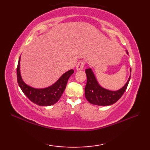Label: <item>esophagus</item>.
<instances>
[{"mask_svg": "<svg viewBox=\"0 0 150 150\" xmlns=\"http://www.w3.org/2000/svg\"><path fill=\"white\" fill-rule=\"evenodd\" d=\"M84 65H85V62L84 61L79 62L77 64V66H76V69H77V70H82V69L84 68Z\"/></svg>", "mask_w": 150, "mask_h": 150, "instance_id": "esophagus-1", "label": "esophagus"}]
</instances>
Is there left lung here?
Segmentation results:
<instances>
[{"instance_id":"left-lung-1","label":"left lung","mask_w":150,"mask_h":150,"mask_svg":"<svg viewBox=\"0 0 150 150\" xmlns=\"http://www.w3.org/2000/svg\"><path fill=\"white\" fill-rule=\"evenodd\" d=\"M126 53L128 54L127 50ZM85 72L87 76V83L85 86V97L89 103L97 106H109L115 103L126 91L131 77V76H129L126 84L120 90L113 91L106 90L98 84L90 68L86 69Z\"/></svg>"}]
</instances>
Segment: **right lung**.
Instances as JSON below:
<instances>
[{"label":"right lung","mask_w":150,"mask_h":150,"mask_svg":"<svg viewBox=\"0 0 150 150\" xmlns=\"http://www.w3.org/2000/svg\"><path fill=\"white\" fill-rule=\"evenodd\" d=\"M74 71L69 70L63 74L53 85L44 89H35L26 85L22 81L20 73V58L17 68V77L18 86L24 95L32 102L39 106H51L58 101L64 91L68 79Z\"/></svg>","instance_id":"1"}]
</instances>
